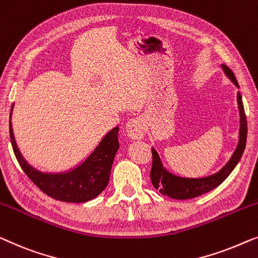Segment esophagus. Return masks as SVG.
Returning a JSON list of instances; mask_svg holds the SVG:
<instances>
[{
    "label": "esophagus",
    "mask_w": 258,
    "mask_h": 258,
    "mask_svg": "<svg viewBox=\"0 0 258 258\" xmlns=\"http://www.w3.org/2000/svg\"><path fill=\"white\" fill-rule=\"evenodd\" d=\"M125 133L130 139L138 140L144 137L145 128L140 118H133L126 122L125 125Z\"/></svg>",
    "instance_id": "obj_1"
}]
</instances>
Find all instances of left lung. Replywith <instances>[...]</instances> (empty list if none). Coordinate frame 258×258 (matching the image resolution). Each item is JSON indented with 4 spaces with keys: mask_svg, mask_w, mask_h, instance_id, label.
I'll list each match as a JSON object with an SVG mask.
<instances>
[{
    "mask_svg": "<svg viewBox=\"0 0 258 258\" xmlns=\"http://www.w3.org/2000/svg\"><path fill=\"white\" fill-rule=\"evenodd\" d=\"M222 70L228 78L238 86V83L235 77L234 72L230 70L227 65L222 64ZM237 103L239 111V136L238 144L235 152L231 155L229 161L221 168L219 172L213 174V175L205 177H182L177 176L175 174L170 173L167 170L159 157L158 152L154 147H152V169H151V181L153 183L155 189H158L162 195H166L170 199L175 200H187V199H193L200 197L202 194L208 193L214 188L220 186L224 180L229 176L235 167L241 160L243 152L245 148L246 143V133H248V126H246V117L244 113V106H243L242 96L237 92Z\"/></svg>",
    "mask_w": 258,
    "mask_h": 258,
    "instance_id": "left-lung-1",
    "label": "left lung"
}]
</instances>
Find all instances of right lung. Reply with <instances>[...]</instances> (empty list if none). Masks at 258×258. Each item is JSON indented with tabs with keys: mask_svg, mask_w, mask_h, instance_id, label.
Returning a JSON list of instances; mask_svg holds the SVG:
<instances>
[{
	"mask_svg": "<svg viewBox=\"0 0 258 258\" xmlns=\"http://www.w3.org/2000/svg\"><path fill=\"white\" fill-rule=\"evenodd\" d=\"M13 108L14 104L9 120L10 141L14 153L23 172L43 193L55 200L81 203L97 198L106 188L114 155L119 148V127L112 128L106 133L92 153L75 168L60 173H44L29 164L17 147L12 125Z\"/></svg>",
	"mask_w": 258,
	"mask_h": 258,
	"instance_id": "right-lung-1",
	"label": "right lung"
}]
</instances>
